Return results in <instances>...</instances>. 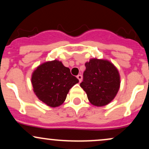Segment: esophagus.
Segmentation results:
<instances>
[{
	"label": "esophagus",
	"instance_id": "obj_1",
	"mask_svg": "<svg viewBox=\"0 0 149 149\" xmlns=\"http://www.w3.org/2000/svg\"><path fill=\"white\" fill-rule=\"evenodd\" d=\"M77 78L79 80V82L80 83V82L82 81V79H83V76H82L81 75H78V76H77Z\"/></svg>",
	"mask_w": 149,
	"mask_h": 149
}]
</instances>
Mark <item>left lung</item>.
<instances>
[{
	"label": "left lung",
	"mask_w": 149,
	"mask_h": 149,
	"mask_svg": "<svg viewBox=\"0 0 149 149\" xmlns=\"http://www.w3.org/2000/svg\"><path fill=\"white\" fill-rule=\"evenodd\" d=\"M85 68L80 85L86 92L90 103L97 107L110 103L120 85L117 68L109 61L96 58L85 63Z\"/></svg>",
	"instance_id": "8db88e82"
}]
</instances>
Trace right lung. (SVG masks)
<instances>
[{"instance_id":"1","label":"right lung","mask_w":149,"mask_h":149,"mask_svg":"<svg viewBox=\"0 0 149 149\" xmlns=\"http://www.w3.org/2000/svg\"><path fill=\"white\" fill-rule=\"evenodd\" d=\"M78 82L69 68L56 59L38 66L31 77L36 95L50 107H59L64 103L70 89Z\"/></svg>"}]
</instances>
